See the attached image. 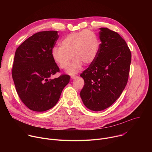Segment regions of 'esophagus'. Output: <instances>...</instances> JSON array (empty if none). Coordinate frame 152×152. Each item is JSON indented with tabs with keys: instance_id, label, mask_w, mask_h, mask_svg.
<instances>
[{
	"instance_id": "obj_1",
	"label": "esophagus",
	"mask_w": 152,
	"mask_h": 152,
	"mask_svg": "<svg viewBox=\"0 0 152 152\" xmlns=\"http://www.w3.org/2000/svg\"><path fill=\"white\" fill-rule=\"evenodd\" d=\"M78 76H75V75H73V76H71V79H76V78H77Z\"/></svg>"
}]
</instances>
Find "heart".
<instances>
[{
    "label": "heart",
    "instance_id": "b5f03b06",
    "mask_svg": "<svg viewBox=\"0 0 152 152\" xmlns=\"http://www.w3.org/2000/svg\"><path fill=\"white\" fill-rule=\"evenodd\" d=\"M60 47L51 50L53 61L62 69H66L72 60L74 61L67 70L70 75L80 70L82 64L90 65L96 59L100 46L97 35L93 31L86 29L72 32L59 42Z\"/></svg>",
    "mask_w": 152,
    "mask_h": 152
}]
</instances>
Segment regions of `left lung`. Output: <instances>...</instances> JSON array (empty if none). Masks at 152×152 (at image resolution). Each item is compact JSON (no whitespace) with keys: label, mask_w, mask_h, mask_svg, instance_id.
<instances>
[{"label":"left lung","mask_w":152,"mask_h":152,"mask_svg":"<svg viewBox=\"0 0 152 152\" xmlns=\"http://www.w3.org/2000/svg\"><path fill=\"white\" fill-rule=\"evenodd\" d=\"M100 30L97 57L80 75L85 82L80 97L93 111L106 109L120 96L127 83L131 62V50L120 35L106 28Z\"/></svg>","instance_id":"obj_1"}]
</instances>
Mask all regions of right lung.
Segmentation results:
<instances>
[{
  "label": "right lung",
  "mask_w": 152,
  "mask_h": 152,
  "mask_svg": "<svg viewBox=\"0 0 152 152\" xmlns=\"http://www.w3.org/2000/svg\"><path fill=\"white\" fill-rule=\"evenodd\" d=\"M58 38L56 31L39 32L26 39L15 51L12 79L20 99L32 111L51 109L70 82L67 75L50 78L59 72L51 55Z\"/></svg>",
  "instance_id": "1"
}]
</instances>
